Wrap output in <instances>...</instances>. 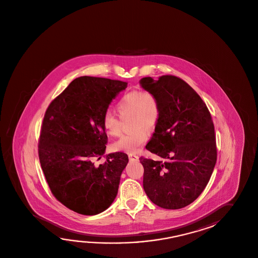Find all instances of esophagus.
I'll return each mask as SVG.
<instances>
[{"instance_id": "esophagus-1", "label": "esophagus", "mask_w": 258, "mask_h": 258, "mask_svg": "<svg viewBox=\"0 0 258 258\" xmlns=\"http://www.w3.org/2000/svg\"><path fill=\"white\" fill-rule=\"evenodd\" d=\"M128 157L131 159V161H134V162H138L139 161V156L136 154H130Z\"/></svg>"}]
</instances>
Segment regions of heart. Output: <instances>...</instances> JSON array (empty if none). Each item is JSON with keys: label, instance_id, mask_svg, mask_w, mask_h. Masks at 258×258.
Returning <instances> with one entry per match:
<instances>
[{"label": "heart", "instance_id": "b5f03b06", "mask_svg": "<svg viewBox=\"0 0 258 258\" xmlns=\"http://www.w3.org/2000/svg\"><path fill=\"white\" fill-rule=\"evenodd\" d=\"M116 111L121 118L132 116L133 132L123 135L114 144L116 151L126 153H136L146 142L149 132L157 126L161 117V107L157 98L150 92L133 90L121 97L116 104ZM103 126L111 136L120 132V120L109 112L103 116Z\"/></svg>", "mask_w": 258, "mask_h": 258}]
</instances>
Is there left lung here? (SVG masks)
I'll return each mask as SVG.
<instances>
[{
    "instance_id": "1",
    "label": "left lung",
    "mask_w": 258,
    "mask_h": 258,
    "mask_svg": "<svg viewBox=\"0 0 258 258\" xmlns=\"http://www.w3.org/2000/svg\"><path fill=\"white\" fill-rule=\"evenodd\" d=\"M142 88L160 104L161 117L147 150L161 161L141 158L143 188L155 205L178 210L205 189L217 161L214 125L200 95L183 80L144 77Z\"/></svg>"
}]
</instances>
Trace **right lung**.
Instances as JSON below:
<instances>
[{
    "instance_id": "add662e5",
    "label": "right lung",
    "mask_w": 258,
    "mask_h": 258,
    "mask_svg": "<svg viewBox=\"0 0 258 258\" xmlns=\"http://www.w3.org/2000/svg\"><path fill=\"white\" fill-rule=\"evenodd\" d=\"M126 82L82 76L48 105L43 119L38 155L49 188L68 209L83 215L107 210L116 199L128 163L110 153L102 164L107 136L103 116Z\"/></svg>"
}]
</instances>
